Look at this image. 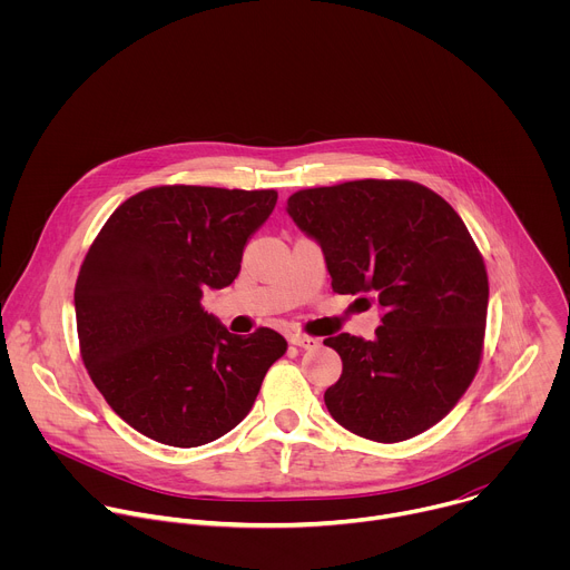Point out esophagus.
Instances as JSON below:
<instances>
[{
  "instance_id": "34e87169",
  "label": "esophagus",
  "mask_w": 570,
  "mask_h": 570,
  "mask_svg": "<svg viewBox=\"0 0 570 570\" xmlns=\"http://www.w3.org/2000/svg\"><path fill=\"white\" fill-rule=\"evenodd\" d=\"M288 343L291 345H297L302 350H315L320 345V338H313V336H304V334H291L288 336Z\"/></svg>"
}]
</instances>
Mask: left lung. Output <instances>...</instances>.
Returning a JSON list of instances; mask_svg holds the SVG:
<instances>
[{
	"instance_id": "8db88e82",
	"label": "left lung",
	"mask_w": 570,
	"mask_h": 570,
	"mask_svg": "<svg viewBox=\"0 0 570 570\" xmlns=\"http://www.w3.org/2000/svg\"><path fill=\"white\" fill-rule=\"evenodd\" d=\"M286 212L317 240L332 288L374 295L383 308L372 341H324L343 358L341 379L324 392L332 417L385 444L435 426L478 372L490 299L458 212L411 180L302 189Z\"/></svg>"
}]
</instances>
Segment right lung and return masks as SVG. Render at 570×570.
I'll return each instance as SVG.
<instances>
[{
	"instance_id": "add662e5",
	"label": "right lung",
	"mask_w": 570,
	"mask_h": 570,
	"mask_svg": "<svg viewBox=\"0 0 570 570\" xmlns=\"http://www.w3.org/2000/svg\"><path fill=\"white\" fill-rule=\"evenodd\" d=\"M275 189L167 185L135 194L101 227L73 306L80 356L110 409L141 435L180 449L232 431L253 409L286 341L229 334L200 304L229 286Z\"/></svg>"
}]
</instances>
